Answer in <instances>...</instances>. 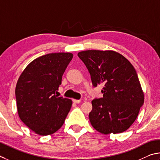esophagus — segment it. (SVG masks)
Segmentation results:
<instances>
[{"label": "esophagus", "instance_id": "1", "mask_svg": "<svg viewBox=\"0 0 160 160\" xmlns=\"http://www.w3.org/2000/svg\"><path fill=\"white\" fill-rule=\"evenodd\" d=\"M73 102H74V103H79L81 102V100H76V99H73Z\"/></svg>", "mask_w": 160, "mask_h": 160}]
</instances>
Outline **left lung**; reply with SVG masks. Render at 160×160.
Returning a JSON list of instances; mask_svg holds the SVG:
<instances>
[{
	"label": "left lung",
	"mask_w": 160,
	"mask_h": 160,
	"mask_svg": "<svg viewBox=\"0 0 160 160\" xmlns=\"http://www.w3.org/2000/svg\"><path fill=\"white\" fill-rule=\"evenodd\" d=\"M78 56L87 67L94 87L104 85L102 98L91 102V125L104 134L127 131L144 102L143 91L133 66L114 50H84Z\"/></svg>",
	"instance_id": "left-lung-1"
}]
</instances>
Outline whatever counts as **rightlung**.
Returning <instances> with one entry per match:
<instances>
[{"label":"right lung","instance_id":"obj_1","mask_svg":"<svg viewBox=\"0 0 160 160\" xmlns=\"http://www.w3.org/2000/svg\"><path fill=\"white\" fill-rule=\"evenodd\" d=\"M73 54L55 52L33 60L24 69L15 88L18 115L36 134L48 136L63 125L72 101L55 95Z\"/></svg>","mask_w":160,"mask_h":160}]
</instances>
